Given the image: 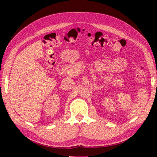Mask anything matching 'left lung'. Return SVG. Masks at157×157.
Segmentation results:
<instances>
[{"label": "left lung", "mask_w": 157, "mask_h": 157, "mask_svg": "<svg viewBox=\"0 0 157 157\" xmlns=\"http://www.w3.org/2000/svg\"><path fill=\"white\" fill-rule=\"evenodd\" d=\"M156 87H157V85H156Z\"/></svg>", "instance_id": "8db88e82"}]
</instances>
